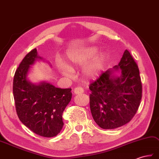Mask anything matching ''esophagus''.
<instances>
[{
    "label": "esophagus",
    "mask_w": 159,
    "mask_h": 159,
    "mask_svg": "<svg viewBox=\"0 0 159 159\" xmlns=\"http://www.w3.org/2000/svg\"><path fill=\"white\" fill-rule=\"evenodd\" d=\"M84 93V89L81 87H76L73 90V93L75 94H80Z\"/></svg>",
    "instance_id": "obj_1"
}]
</instances>
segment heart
I'll return each instance as SVG.
<instances>
[{"label": "heart", "instance_id": "b5f03b06", "mask_svg": "<svg viewBox=\"0 0 159 159\" xmlns=\"http://www.w3.org/2000/svg\"><path fill=\"white\" fill-rule=\"evenodd\" d=\"M97 50L94 48H87L70 52L67 54V60L70 68L82 66L87 64L96 55ZM104 66V58L103 56H98L93 61L89 62L83 70V75L88 80L96 79L99 76ZM58 66L63 75L70 76L71 69L66 66L62 61L58 62Z\"/></svg>", "mask_w": 159, "mask_h": 159}]
</instances>
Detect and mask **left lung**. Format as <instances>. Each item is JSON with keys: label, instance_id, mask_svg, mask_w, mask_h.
<instances>
[{"label": "left lung", "instance_id": "8db88e82", "mask_svg": "<svg viewBox=\"0 0 159 159\" xmlns=\"http://www.w3.org/2000/svg\"><path fill=\"white\" fill-rule=\"evenodd\" d=\"M121 70V75L114 73ZM90 107L95 122L113 129L131 120L140 105L142 85L137 63L126 50L118 65L108 69L89 87Z\"/></svg>", "mask_w": 159, "mask_h": 159}]
</instances>
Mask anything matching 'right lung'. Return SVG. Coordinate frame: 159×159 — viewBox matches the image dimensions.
<instances>
[{
    "label": "right lung",
    "mask_w": 159,
    "mask_h": 159,
    "mask_svg": "<svg viewBox=\"0 0 159 159\" xmlns=\"http://www.w3.org/2000/svg\"><path fill=\"white\" fill-rule=\"evenodd\" d=\"M42 59L36 48L25 56L16 70L13 93L20 121L37 135L52 137L62 129V113L72 93L70 89H59L45 82L34 84L28 80L30 65Z\"/></svg>",
    "instance_id": "right-lung-1"
}]
</instances>
